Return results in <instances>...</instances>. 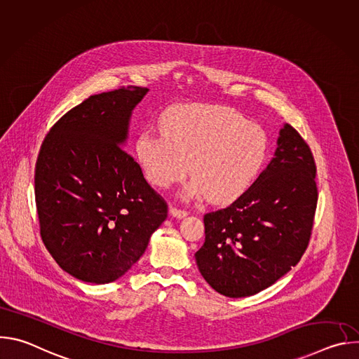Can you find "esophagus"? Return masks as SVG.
I'll list each match as a JSON object with an SVG mask.
<instances>
[{"mask_svg": "<svg viewBox=\"0 0 359 359\" xmlns=\"http://www.w3.org/2000/svg\"><path fill=\"white\" fill-rule=\"evenodd\" d=\"M169 213H170V216H173V217H176V219H183V217L187 216V212H186V210L177 209V208H175V206H170Z\"/></svg>", "mask_w": 359, "mask_h": 359, "instance_id": "esophagus-1", "label": "esophagus"}]
</instances>
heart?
<instances>
[{"mask_svg": "<svg viewBox=\"0 0 359 359\" xmlns=\"http://www.w3.org/2000/svg\"><path fill=\"white\" fill-rule=\"evenodd\" d=\"M161 132H143L136 140V159L147 182L169 187L190 172L186 194L206 196L215 204L238 198L267 158L263 128L227 107H176L162 116Z\"/></svg>", "mask_w": 359, "mask_h": 359, "instance_id": "1", "label": "heart"}]
</instances>
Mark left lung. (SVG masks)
I'll return each mask as SVG.
<instances>
[{"mask_svg": "<svg viewBox=\"0 0 359 359\" xmlns=\"http://www.w3.org/2000/svg\"><path fill=\"white\" fill-rule=\"evenodd\" d=\"M316 172L310 146L285 123L257 180L229 208L204 215L206 240L194 255L212 288L230 298L254 295L301 260L317 209Z\"/></svg>", "mask_w": 359, "mask_h": 359, "instance_id": "8db88e82", "label": "left lung"}]
</instances>
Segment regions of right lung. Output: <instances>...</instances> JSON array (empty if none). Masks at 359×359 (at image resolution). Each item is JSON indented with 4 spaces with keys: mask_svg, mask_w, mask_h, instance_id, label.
Returning <instances> with one entry per match:
<instances>
[{
    "mask_svg": "<svg viewBox=\"0 0 359 359\" xmlns=\"http://www.w3.org/2000/svg\"><path fill=\"white\" fill-rule=\"evenodd\" d=\"M147 88L92 95L45 136L35 201L46 250L72 277L107 284L122 277L168 217L126 143L133 108Z\"/></svg>",
    "mask_w": 359,
    "mask_h": 359,
    "instance_id": "add662e5",
    "label": "right lung"
}]
</instances>
